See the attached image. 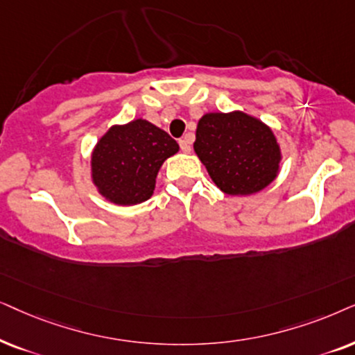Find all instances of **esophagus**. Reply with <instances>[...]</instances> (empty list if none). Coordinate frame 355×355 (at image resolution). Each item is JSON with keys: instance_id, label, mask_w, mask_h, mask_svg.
<instances>
[{"instance_id": "obj_1", "label": "esophagus", "mask_w": 355, "mask_h": 355, "mask_svg": "<svg viewBox=\"0 0 355 355\" xmlns=\"http://www.w3.org/2000/svg\"><path fill=\"white\" fill-rule=\"evenodd\" d=\"M178 144H180V149L183 150V153H190V150H191L190 141H188L187 138H183V139L178 141Z\"/></svg>"}]
</instances>
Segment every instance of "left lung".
Wrapping results in <instances>:
<instances>
[{"instance_id":"1","label":"left lung","mask_w":355,"mask_h":355,"mask_svg":"<svg viewBox=\"0 0 355 355\" xmlns=\"http://www.w3.org/2000/svg\"><path fill=\"white\" fill-rule=\"evenodd\" d=\"M193 148L212 182L227 195L263 190L279 170L281 150L272 131L242 112L202 116Z\"/></svg>"}]
</instances>
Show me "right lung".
<instances>
[{"label":"right lung","instance_id":"1","mask_svg":"<svg viewBox=\"0 0 355 355\" xmlns=\"http://www.w3.org/2000/svg\"><path fill=\"white\" fill-rule=\"evenodd\" d=\"M177 141L146 120L112 126L92 153V180L107 200L130 206L149 200L164 160Z\"/></svg>","mask_w":355,"mask_h":355}]
</instances>
